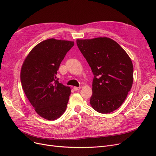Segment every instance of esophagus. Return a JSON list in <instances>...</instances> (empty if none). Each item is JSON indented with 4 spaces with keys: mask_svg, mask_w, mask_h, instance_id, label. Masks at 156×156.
<instances>
[{
    "mask_svg": "<svg viewBox=\"0 0 156 156\" xmlns=\"http://www.w3.org/2000/svg\"><path fill=\"white\" fill-rule=\"evenodd\" d=\"M80 88H81V87H73V89L75 90H76V91L79 90H80Z\"/></svg>",
    "mask_w": 156,
    "mask_h": 156,
    "instance_id": "esophagus-1",
    "label": "esophagus"
}]
</instances>
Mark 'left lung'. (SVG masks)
<instances>
[{
	"label": "left lung",
	"mask_w": 156,
	"mask_h": 156,
	"mask_svg": "<svg viewBox=\"0 0 156 156\" xmlns=\"http://www.w3.org/2000/svg\"><path fill=\"white\" fill-rule=\"evenodd\" d=\"M76 44L94 75L92 108L108 114L124 102L133 81L130 57L116 41L108 37L77 39Z\"/></svg>",
	"instance_id": "1"
}]
</instances>
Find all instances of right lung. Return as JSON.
I'll return each mask as SVG.
<instances>
[{
	"mask_svg": "<svg viewBox=\"0 0 156 156\" xmlns=\"http://www.w3.org/2000/svg\"><path fill=\"white\" fill-rule=\"evenodd\" d=\"M74 44L55 38L44 40L31 49L23 63L20 78L24 92L36 112L45 119H57L66 109L71 88L59 83L56 75Z\"/></svg>",
	"mask_w": 156,
	"mask_h": 156,
	"instance_id": "1",
	"label": "right lung"
}]
</instances>
